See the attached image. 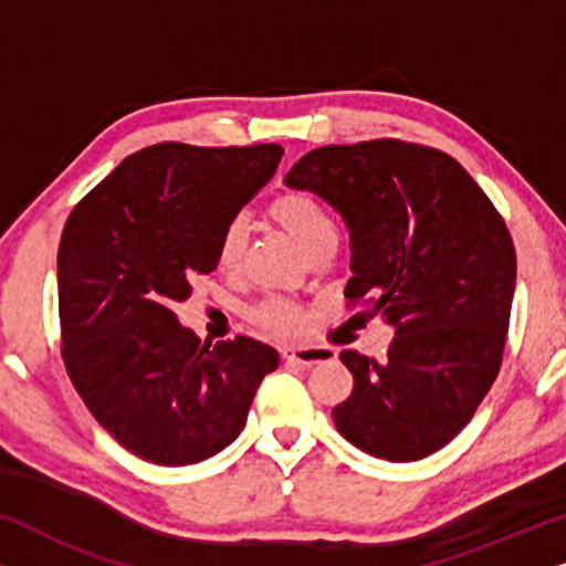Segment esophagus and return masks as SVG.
Returning a JSON list of instances; mask_svg holds the SVG:
<instances>
[{
    "label": "esophagus",
    "mask_w": 566,
    "mask_h": 566,
    "mask_svg": "<svg viewBox=\"0 0 566 566\" xmlns=\"http://www.w3.org/2000/svg\"><path fill=\"white\" fill-rule=\"evenodd\" d=\"M283 360L298 363V366H319V363H332L337 358V353L332 347H319V345H304V347H283Z\"/></svg>",
    "instance_id": "esophagus-1"
}]
</instances>
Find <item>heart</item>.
Masks as SVG:
<instances>
[{
    "mask_svg": "<svg viewBox=\"0 0 566 566\" xmlns=\"http://www.w3.org/2000/svg\"><path fill=\"white\" fill-rule=\"evenodd\" d=\"M270 219L281 227L293 244L306 258L319 252L322 247L337 244V227L327 208L306 192H283L268 208ZM247 247V223L234 219L227 223L219 239V265L221 270H234L242 262ZM254 319L265 329L273 332H296L304 324V314L289 301H265L254 308Z\"/></svg>",
    "mask_w": 566,
    "mask_h": 566,
    "instance_id": "b5f03b06",
    "label": "heart"
}]
</instances>
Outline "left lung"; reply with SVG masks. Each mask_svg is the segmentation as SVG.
<instances>
[{
  "mask_svg": "<svg viewBox=\"0 0 566 566\" xmlns=\"http://www.w3.org/2000/svg\"><path fill=\"white\" fill-rule=\"evenodd\" d=\"M285 185L319 196L350 234L345 298L394 327L386 360L343 350L353 394L339 436L386 461H420L467 428L497 378L515 293V247L459 161L378 138L322 146Z\"/></svg>",
  "mask_w": 566,
  "mask_h": 566,
  "instance_id": "8db88e82",
  "label": "left lung"
}]
</instances>
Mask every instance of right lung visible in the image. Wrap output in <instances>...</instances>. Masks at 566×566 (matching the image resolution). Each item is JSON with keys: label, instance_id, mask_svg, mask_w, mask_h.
Returning a JSON list of instances; mask_svg holds the SVG:
<instances>
[{"label": "right lung", "instance_id": "add662e5", "mask_svg": "<svg viewBox=\"0 0 566 566\" xmlns=\"http://www.w3.org/2000/svg\"><path fill=\"white\" fill-rule=\"evenodd\" d=\"M283 146L157 144L74 208L59 244L61 353L92 417L138 459L188 467L247 422L277 350L200 343L172 312L219 268L229 221L275 175Z\"/></svg>", "mask_w": 566, "mask_h": 566}]
</instances>
